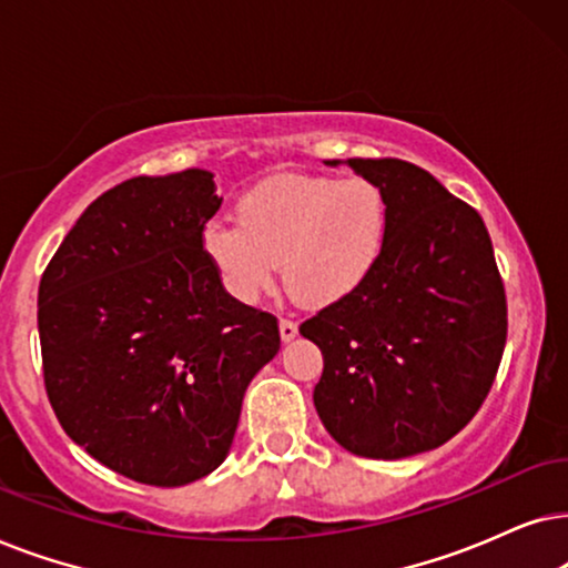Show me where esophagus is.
Listing matches in <instances>:
<instances>
[{
	"label": "esophagus",
	"mask_w": 568,
	"mask_h": 568,
	"mask_svg": "<svg viewBox=\"0 0 568 568\" xmlns=\"http://www.w3.org/2000/svg\"><path fill=\"white\" fill-rule=\"evenodd\" d=\"M296 335H298V324L296 322L280 320V339H283V343H291V339Z\"/></svg>",
	"instance_id": "esophagus-1"
}]
</instances>
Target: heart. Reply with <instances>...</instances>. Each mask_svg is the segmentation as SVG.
I'll use <instances>...</instances> for the list:
<instances>
[{"label": "heart", "mask_w": 568, "mask_h": 568, "mask_svg": "<svg viewBox=\"0 0 568 568\" xmlns=\"http://www.w3.org/2000/svg\"><path fill=\"white\" fill-rule=\"evenodd\" d=\"M236 210L239 223L202 231V248L241 304L270 288L277 262L298 304H337L366 283L387 244V196L368 179L272 173Z\"/></svg>", "instance_id": "obj_1"}]
</instances>
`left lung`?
I'll list each match as a JSON object with an SVG mask.
<instances>
[{"label":"left lung","mask_w":568,"mask_h":568,"mask_svg":"<svg viewBox=\"0 0 568 568\" xmlns=\"http://www.w3.org/2000/svg\"><path fill=\"white\" fill-rule=\"evenodd\" d=\"M345 163L387 196V244L358 291L298 332L324 355L314 407L327 434L351 455L403 459L449 442L486 399L506 345L504 283L483 217L428 171Z\"/></svg>","instance_id":"8db88e82"}]
</instances>
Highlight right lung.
I'll list each match as a JSON object with an SVG mask.
<instances>
[{
    "mask_svg": "<svg viewBox=\"0 0 568 568\" xmlns=\"http://www.w3.org/2000/svg\"><path fill=\"white\" fill-rule=\"evenodd\" d=\"M221 202L205 169L124 181L90 202L38 285L59 423L148 486L223 465L248 382L280 351L275 316L231 298L202 248Z\"/></svg>",
    "mask_w": 568,
    "mask_h": 568,
    "instance_id": "right-lung-1",
    "label": "right lung"
}]
</instances>
